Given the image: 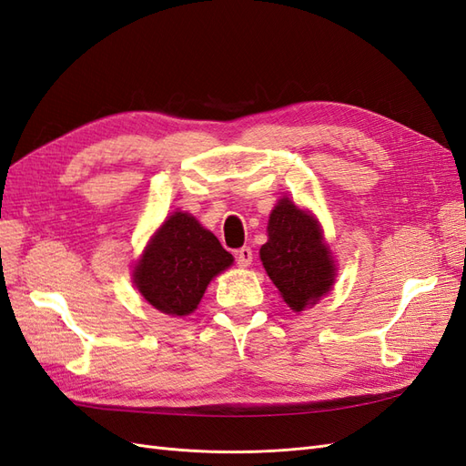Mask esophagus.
<instances>
[{"mask_svg": "<svg viewBox=\"0 0 466 466\" xmlns=\"http://www.w3.org/2000/svg\"><path fill=\"white\" fill-rule=\"evenodd\" d=\"M250 262H253V250H250V247H241L237 250V264L241 268H247L250 267Z\"/></svg>", "mask_w": 466, "mask_h": 466, "instance_id": "esophagus-1", "label": "esophagus"}]
</instances>
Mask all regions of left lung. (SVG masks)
<instances>
[{"label": "left lung", "instance_id": "1", "mask_svg": "<svg viewBox=\"0 0 466 466\" xmlns=\"http://www.w3.org/2000/svg\"><path fill=\"white\" fill-rule=\"evenodd\" d=\"M260 260L284 301L294 311L316 304L335 280V262L318 221L282 198L268 219V241Z\"/></svg>", "mask_w": 466, "mask_h": 466}]
</instances>
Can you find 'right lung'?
<instances>
[{
    "mask_svg": "<svg viewBox=\"0 0 466 466\" xmlns=\"http://www.w3.org/2000/svg\"><path fill=\"white\" fill-rule=\"evenodd\" d=\"M231 262L216 235L187 213L176 211L153 237L133 276L148 304L168 316H187L213 276Z\"/></svg>",
    "mask_w": 466,
    "mask_h": 466,
    "instance_id": "1",
    "label": "right lung"
}]
</instances>
